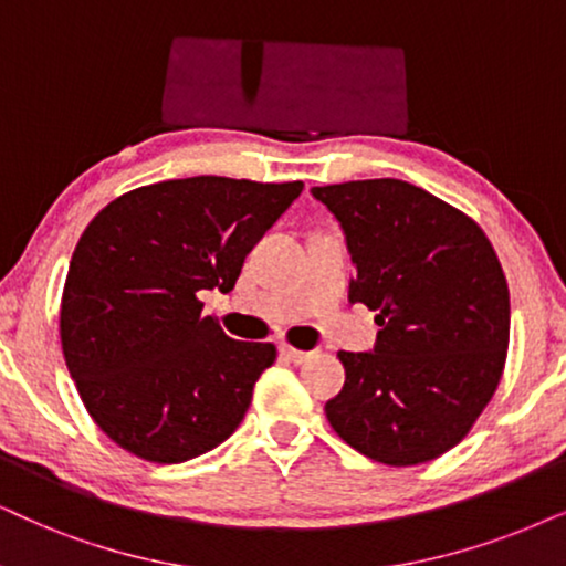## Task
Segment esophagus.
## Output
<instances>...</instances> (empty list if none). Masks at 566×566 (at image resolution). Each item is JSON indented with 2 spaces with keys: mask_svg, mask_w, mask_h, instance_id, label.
<instances>
[{
  "mask_svg": "<svg viewBox=\"0 0 566 566\" xmlns=\"http://www.w3.org/2000/svg\"><path fill=\"white\" fill-rule=\"evenodd\" d=\"M279 353L287 357L290 363H295V366H300V363H305L307 357H311V353H303V349H295V347H290V345H279Z\"/></svg>",
  "mask_w": 566,
  "mask_h": 566,
  "instance_id": "esophagus-1",
  "label": "esophagus"
}]
</instances>
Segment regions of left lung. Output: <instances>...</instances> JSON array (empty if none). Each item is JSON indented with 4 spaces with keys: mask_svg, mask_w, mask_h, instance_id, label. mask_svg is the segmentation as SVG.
Masks as SVG:
<instances>
[{
    "mask_svg": "<svg viewBox=\"0 0 566 566\" xmlns=\"http://www.w3.org/2000/svg\"><path fill=\"white\" fill-rule=\"evenodd\" d=\"M355 263L349 303L376 311L368 353H345L326 402L339 439L384 464L452 449L489 405L510 345V287L473 219L405 180L313 188Z\"/></svg>",
    "mask_w": 566,
    "mask_h": 566,
    "instance_id": "left-lung-1",
    "label": "left lung"
}]
</instances>
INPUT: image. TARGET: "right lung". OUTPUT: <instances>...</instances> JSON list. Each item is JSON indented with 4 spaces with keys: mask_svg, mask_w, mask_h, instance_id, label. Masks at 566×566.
<instances>
[{
    "mask_svg": "<svg viewBox=\"0 0 566 566\" xmlns=\"http://www.w3.org/2000/svg\"><path fill=\"white\" fill-rule=\"evenodd\" d=\"M300 192L303 182L185 177L125 192L85 227L62 292V353L114 443L177 464L242 423L276 347L227 336L198 297L234 287Z\"/></svg>",
    "mask_w": 566,
    "mask_h": 566,
    "instance_id": "obj_1",
    "label": "right lung"
}]
</instances>
